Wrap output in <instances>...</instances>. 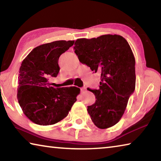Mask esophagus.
<instances>
[{
	"mask_svg": "<svg viewBox=\"0 0 161 161\" xmlns=\"http://www.w3.org/2000/svg\"><path fill=\"white\" fill-rule=\"evenodd\" d=\"M85 91H86L85 87H82V88H81V92H84Z\"/></svg>",
	"mask_w": 161,
	"mask_h": 161,
	"instance_id": "obj_1",
	"label": "esophagus"
}]
</instances>
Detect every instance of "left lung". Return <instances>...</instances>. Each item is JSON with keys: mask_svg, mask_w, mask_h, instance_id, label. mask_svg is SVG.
<instances>
[{"mask_svg": "<svg viewBox=\"0 0 161 161\" xmlns=\"http://www.w3.org/2000/svg\"><path fill=\"white\" fill-rule=\"evenodd\" d=\"M74 49L81 63L101 74L99 89H87L97 99L87 108L92 121L101 129L114 126L135 90L136 61L131 48L121 35L108 34L77 39Z\"/></svg>", "mask_w": 161, "mask_h": 161, "instance_id": "obj_1", "label": "left lung"}]
</instances>
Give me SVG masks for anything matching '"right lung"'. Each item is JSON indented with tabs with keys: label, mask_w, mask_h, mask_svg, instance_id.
Listing matches in <instances>:
<instances>
[{
	"label": "right lung",
	"mask_w": 161,
	"mask_h": 161,
	"mask_svg": "<svg viewBox=\"0 0 161 161\" xmlns=\"http://www.w3.org/2000/svg\"><path fill=\"white\" fill-rule=\"evenodd\" d=\"M74 42L58 40L37 46L22 62L17 97L24 114L35 124L47 126L58 123L77 101L80 92H73V86L54 88L49 81L58 75L59 56Z\"/></svg>",
	"instance_id": "1"
}]
</instances>
